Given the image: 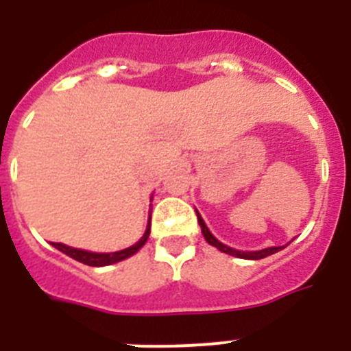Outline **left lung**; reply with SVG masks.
Returning <instances> with one entry per match:
<instances>
[{
	"mask_svg": "<svg viewBox=\"0 0 351 351\" xmlns=\"http://www.w3.org/2000/svg\"><path fill=\"white\" fill-rule=\"evenodd\" d=\"M197 218H198V225H200V228H202V234H204V237H206L207 243H209L210 246L218 247L219 251H223V253H226V255L237 256V258H246V260H260V258H265V256H269V255H274V253H278V251L283 250V247H285V246H274V247H265V250H260V251H239V250H234V247L219 243L218 239L210 234L209 228H207V225L204 223L202 216H200V213H198V210H197Z\"/></svg>",
	"mask_w": 351,
	"mask_h": 351,
	"instance_id": "8db88e82",
	"label": "left lung"
}]
</instances>
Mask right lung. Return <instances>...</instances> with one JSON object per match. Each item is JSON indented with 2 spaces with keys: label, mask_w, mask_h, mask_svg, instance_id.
Returning a JSON list of instances; mask_svg holds the SVG:
<instances>
[{
  "label": "right lung",
  "mask_w": 351,
  "mask_h": 351,
  "mask_svg": "<svg viewBox=\"0 0 351 351\" xmlns=\"http://www.w3.org/2000/svg\"><path fill=\"white\" fill-rule=\"evenodd\" d=\"M149 223H151V218H149ZM147 223V228H145L144 235L141 237L138 243H135L133 246L126 247V250H121L116 251V253H93V251H84V250H77V247H70L66 244H61V243H52V246L56 250L63 251L64 255L71 256L73 260L80 263H86V265H91V267H104V265H112V263L121 262V260L128 258V256L135 255L138 250L145 244L149 237V232H151V225Z\"/></svg>",
  "instance_id": "add662e5"
}]
</instances>
